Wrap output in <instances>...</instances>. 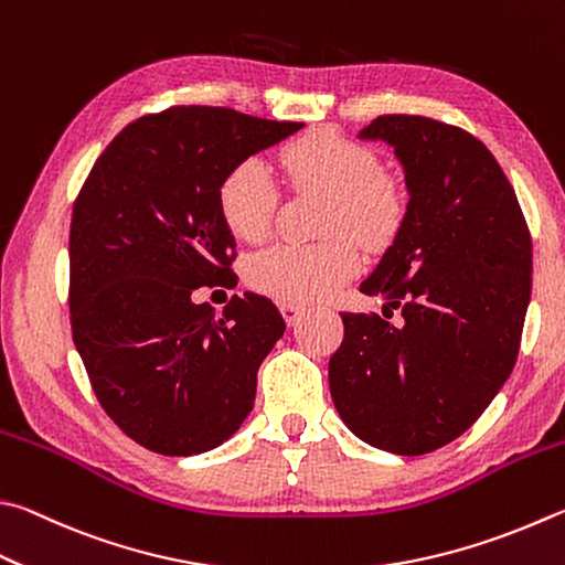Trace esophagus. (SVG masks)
Listing matches in <instances>:
<instances>
[{
    "label": "esophagus",
    "mask_w": 565,
    "mask_h": 565,
    "mask_svg": "<svg viewBox=\"0 0 565 565\" xmlns=\"http://www.w3.org/2000/svg\"><path fill=\"white\" fill-rule=\"evenodd\" d=\"M303 311H306L303 306L294 303V301H284V303H281V313H284L286 323H289V326H294L296 321H299V318H301V313H303Z\"/></svg>",
    "instance_id": "34e87169"
}]
</instances>
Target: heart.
Listing matches in <instances>:
<instances>
[{"label":"heart","instance_id":"heart-1","mask_svg":"<svg viewBox=\"0 0 565 565\" xmlns=\"http://www.w3.org/2000/svg\"><path fill=\"white\" fill-rule=\"evenodd\" d=\"M279 166L294 188L328 192L323 230H348L367 247H381L397 232L405 194L381 172L375 152L333 130H311L279 150ZM279 190L262 160H244L224 178L220 210L227 227L244 242H259L271 230ZM355 242L338 232L316 244L281 242L256 254L247 276L276 299L311 303L358 271Z\"/></svg>","mask_w":565,"mask_h":565}]
</instances>
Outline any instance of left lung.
I'll return each mask as SVG.
<instances>
[{
  "mask_svg": "<svg viewBox=\"0 0 565 565\" xmlns=\"http://www.w3.org/2000/svg\"><path fill=\"white\" fill-rule=\"evenodd\" d=\"M358 138L387 142L405 175L403 222L361 284L403 311L397 323L343 313L328 385L355 437L417 457L467 433L514 371L531 237L504 170L467 130L381 116Z\"/></svg>",
  "mask_w": 565,
  "mask_h": 565,
  "instance_id": "8db88e82",
  "label": "left lung"
}]
</instances>
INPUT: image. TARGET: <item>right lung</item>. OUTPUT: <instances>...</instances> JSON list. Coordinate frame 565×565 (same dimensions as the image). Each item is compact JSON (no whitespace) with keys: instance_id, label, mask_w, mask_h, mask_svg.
Wrapping results in <instances>:
<instances>
[{"instance_id":"1","label":"right lung","mask_w":565,"mask_h":565,"mask_svg":"<svg viewBox=\"0 0 565 565\" xmlns=\"http://www.w3.org/2000/svg\"><path fill=\"white\" fill-rule=\"evenodd\" d=\"M301 128L230 108H168L122 128L78 194L68 237L74 343L108 417L150 452H210L252 413L284 318L252 291L214 318L192 294L237 279L224 178Z\"/></svg>"}]
</instances>
